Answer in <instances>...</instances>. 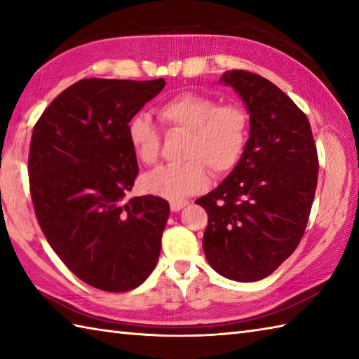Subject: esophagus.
Returning a JSON list of instances; mask_svg holds the SVG:
<instances>
[{
  "mask_svg": "<svg viewBox=\"0 0 359 359\" xmlns=\"http://www.w3.org/2000/svg\"><path fill=\"white\" fill-rule=\"evenodd\" d=\"M187 205H188V201H177V202H171V203H170V208H171V211L177 212V211H180L182 208H185Z\"/></svg>",
  "mask_w": 359,
  "mask_h": 359,
  "instance_id": "esophagus-1",
  "label": "esophagus"
}]
</instances>
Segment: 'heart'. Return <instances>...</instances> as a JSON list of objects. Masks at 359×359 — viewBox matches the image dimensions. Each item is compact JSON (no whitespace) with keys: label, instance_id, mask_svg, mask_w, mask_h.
<instances>
[{"label":"heart","instance_id":"obj_1","mask_svg":"<svg viewBox=\"0 0 359 359\" xmlns=\"http://www.w3.org/2000/svg\"><path fill=\"white\" fill-rule=\"evenodd\" d=\"M158 118L174 131H187L184 157L179 163L162 165L142 177L143 191L177 202L201 193L216 175L230 172L239 163L248 139V114L239 104H217L208 95L184 93L158 108ZM134 156L144 165L154 163L160 134L144 114H137L126 128Z\"/></svg>","mask_w":359,"mask_h":359}]
</instances>
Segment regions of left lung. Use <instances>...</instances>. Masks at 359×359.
<instances>
[{"instance_id":"left-lung-1","label":"left lung","mask_w":359,"mask_h":359,"mask_svg":"<svg viewBox=\"0 0 359 359\" xmlns=\"http://www.w3.org/2000/svg\"><path fill=\"white\" fill-rule=\"evenodd\" d=\"M250 114L239 163L216 189L197 199L208 212L203 251L224 278L261 280L292 256L309 222L318 184L311 128L287 94L261 75L226 71Z\"/></svg>"}]
</instances>
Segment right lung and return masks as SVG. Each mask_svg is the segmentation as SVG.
I'll use <instances>...</instances> for the list:
<instances>
[{
    "label": "right lung",
    "mask_w": 359,
    "mask_h": 359,
    "mask_svg": "<svg viewBox=\"0 0 359 359\" xmlns=\"http://www.w3.org/2000/svg\"><path fill=\"white\" fill-rule=\"evenodd\" d=\"M165 80L85 79L38 118L29 151L35 215L49 245L75 276L128 292L154 270L170 203L123 202L139 174L126 128Z\"/></svg>",
    "instance_id": "obj_1"
}]
</instances>
